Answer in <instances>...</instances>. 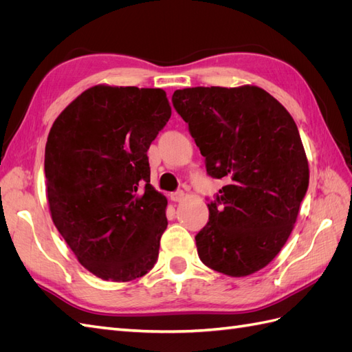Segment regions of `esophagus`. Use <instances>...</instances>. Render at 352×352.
Here are the masks:
<instances>
[{"instance_id": "obj_1", "label": "esophagus", "mask_w": 352, "mask_h": 352, "mask_svg": "<svg viewBox=\"0 0 352 352\" xmlns=\"http://www.w3.org/2000/svg\"><path fill=\"white\" fill-rule=\"evenodd\" d=\"M184 197H185L184 190H177V192H173V194H172V199H173L175 202L182 201V199H184Z\"/></svg>"}]
</instances>
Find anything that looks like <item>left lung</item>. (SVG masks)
Returning a JSON list of instances; mask_svg holds the SVG:
<instances>
[{
  "mask_svg": "<svg viewBox=\"0 0 352 352\" xmlns=\"http://www.w3.org/2000/svg\"><path fill=\"white\" fill-rule=\"evenodd\" d=\"M207 175L225 179L195 236L201 261L242 278L265 267L289 238L308 189L300 132L283 105L258 87L175 91Z\"/></svg>",
  "mask_w": 352,
  "mask_h": 352,
  "instance_id": "left-lung-1",
  "label": "left lung"
}]
</instances>
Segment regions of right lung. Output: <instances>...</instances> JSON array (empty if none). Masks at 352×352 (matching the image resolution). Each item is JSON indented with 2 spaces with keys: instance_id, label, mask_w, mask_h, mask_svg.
Listing matches in <instances>:
<instances>
[{
  "instance_id": "obj_1",
  "label": "right lung",
  "mask_w": 352,
  "mask_h": 352,
  "mask_svg": "<svg viewBox=\"0 0 352 352\" xmlns=\"http://www.w3.org/2000/svg\"><path fill=\"white\" fill-rule=\"evenodd\" d=\"M172 116L163 89L97 85L61 111L45 145L51 217L79 263L102 280L150 272L167 228L148 148Z\"/></svg>"
}]
</instances>
